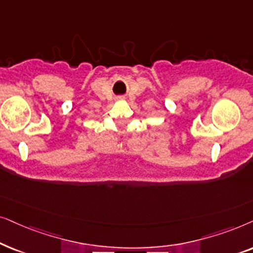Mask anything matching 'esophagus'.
Listing matches in <instances>:
<instances>
[{
	"instance_id": "34e87169",
	"label": "esophagus",
	"mask_w": 253,
	"mask_h": 253,
	"mask_svg": "<svg viewBox=\"0 0 253 253\" xmlns=\"http://www.w3.org/2000/svg\"><path fill=\"white\" fill-rule=\"evenodd\" d=\"M117 100H123V97H117Z\"/></svg>"
}]
</instances>
